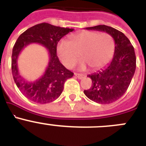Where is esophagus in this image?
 <instances>
[{"mask_svg":"<svg viewBox=\"0 0 146 146\" xmlns=\"http://www.w3.org/2000/svg\"><path fill=\"white\" fill-rule=\"evenodd\" d=\"M74 76L75 77H77L78 79H82V78H83V77H84V75L82 74H78V73H74Z\"/></svg>","mask_w":146,"mask_h":146,"instance_id":"obj_1","label":"esophagus"}]
</instances>
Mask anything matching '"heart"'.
I'll use <instances>...</instances> for the list:
<instances>
[{
  "label": "heart",
  "instance_id": "b5f03b06",
  "mask_svg": "<svg viewBox=\"0 0 146 146\" xmlns=\"http://www.w3.org/2000/svg\"><path fill=\"white\" fill-rule=\"evenodd\" d=\"M115 43L108 33L84 31L72 35L70 42L60 40L57 45L58 57L65 66H74L80 57L83 59L79 68L85 69L87 64L93 69L104 66L114 54Z\"/></svg>",
  "mask_w": 146,
  "mask_h": 146
}]
</instances>
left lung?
Instances as JSON below:
<instances>
[{
  "label": "left lung",
  "mask_w": 146,
  "mask_h": 146,
  "mask_svg": "<svg viewBox=\"0 0 146 146\" xmlns=\"http://www.w3.org/2000/svg\"><path fill=\"white\" fill-rule=\"evenodd\" d=\"M109 33L115 42V53L110 64L102 70L89 74L92 86L84 94L99 104H110L123 96L129 88L136 69L133 46L122 32L105 25L86 28Z\"/></svg>",
  "instance_id": "obj_1"
}]
</instances>
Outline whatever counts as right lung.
Segmentation results:
<instances>
[{
    "label": "right lung",
    "mask_w": 146,
    "mask_h": 146,
    "mask_svg": "<svg viewBox=\"0 0 146 146\" xmlns=\"http://www.w3.org/2000/svg\"><path fill=\"white\" fill-rule=\"evenodd\" d=\"M72 28H60L42 23L28 28L18 37L11 55V72L14 80L22 94L28 99L39 103L52 102L60 96L66 80L74 73L60 64L57 56V45L62 37L73 31ZM37 43L48 50L50 60L45 74L34 82L25 81L19 74L17 58L20 52L27 45Z\"/></svg>",
    "instance_id": "obj_1"
}]
</instances>
